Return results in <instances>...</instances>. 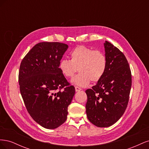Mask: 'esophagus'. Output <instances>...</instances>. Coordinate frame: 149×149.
I'll list each match as a JSON object with an SVG mask.
<instances>
[{"label": "esophagus", "mask_w": 149, "mask_h": 149, "mask_svg": "<svg viewBox=\"0 0 149 149\" xmlns=\"http://www.w3.org/2000/svg\"><path fill=\"white\" fill-rule=\"evenodd\" d=\"M81 89H82L81 88L78 87V86H75V91H76V92L79 91H81Z\"/></svg>", "instance_id": "esophagus-1"}]
</instances>
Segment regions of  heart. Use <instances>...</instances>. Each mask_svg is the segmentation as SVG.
Listing matches in <instances>:
<instances>
[{
	"mask_svg": "<svg viewBox=\"0 0 149 149\" xmlns=\"http://www.w3.org/2000/svg\"><path fill=\"white\" fill-rule=\"evenodd\" d=\"M70 60L61 59L59 69L67 78H71L78 71L80 73L72 79L73 84L85 87L90 81L96 83L104 76L107 68V60L102 52L80 45L70 52Z\"/></svg>",
	"mask_w": 149,
	"mask_h": 149,
	"instance_id": "heart-1",
	"label": "heart"
}]
</instances>
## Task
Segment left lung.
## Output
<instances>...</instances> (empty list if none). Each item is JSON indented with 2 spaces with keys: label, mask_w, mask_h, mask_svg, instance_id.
Instances as JSON below:
<instances>
[{
  "label": "left lung",
  "mask_w": 149,
  "mask_h": 149,
  "mask_svg": "<svg viewBox=\"0 0 149 149\" xmlns=\"http://www.w3.org/2000/svg\"><path fill=\"white\" fill-rule=\"evenodd\" d=\"M107 68L103 78L86 90V112L92 124L100 127L116 123L127 107L132 86L131 71L124 53L112 43H104Z\"/></svg>",
  "instance_id": "1"
}]
</instances>
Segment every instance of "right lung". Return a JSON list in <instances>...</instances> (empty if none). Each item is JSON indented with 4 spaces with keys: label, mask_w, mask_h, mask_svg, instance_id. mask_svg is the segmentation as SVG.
I'll list each match as a JSON object with an SVG mask.
<instances>
[{
    "label": "right lung",
    "mask_w": 149,
    "mask_h": 149,
    "mask_svg": "<svg viewBox=\"0 0 149 149\" xmlns=\"http://www.w3.org/2000/svg\"><path fill=\"white\" fill-rule=\"evenodd\" d=\"M68 48L63 43H38L20 65V91L26 109L35 122L47 129H56L65 123L75 93L74 87L58 67Z\"/></svg>",
    "instance_id": "add662e5"
}]
</instances>
